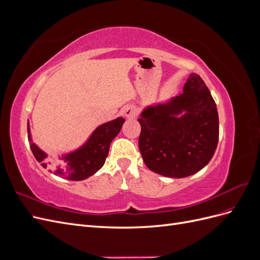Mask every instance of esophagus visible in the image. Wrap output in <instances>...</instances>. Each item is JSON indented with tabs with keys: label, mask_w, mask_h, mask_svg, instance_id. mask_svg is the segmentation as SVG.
I'll list each match as a JSON object with an SVG mask.
<instances>
[{
	"label": "esophagus",
	"mask_w": 260,
	"mask_h": 260,
	"mask_svg": "<svg viewBox=\"0 0 260 260\" xmlns=\"http://www.w3.org/2000/svg\"><path fill=\"white\" fill-rule=\"evenodd\" d=\"M139 113V109L135 105H128L123 108V114L127 118H135Z\"/></svg>",
	"instance_id": "obj_1"
}]
</instances>
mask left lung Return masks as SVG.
<instances>
[{
	"instance_id": "obj_1",
	"label": "left lung",
	"mask_w": 260,
	"mask_h": 260,
	"mask_svg": "<svg viewBox=\"0 0 260 260\" xmlns=\"http://www.w3.org/2000/svg\"><path fill=\"white\" fill-rule=\"evenodd\" d=\"M138 121L141 155L147 168L156 174L188 177L205 167L215 154L218 111L199 75L191 74L183 93L168 103L146 107Z\"/></svg>"
}]
</instances>
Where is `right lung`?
Here are the masks:
<instances>
[{"label":"right lung","instance_id":"1","mask_svg":"<svg viewBox=\"0 0 260 260\" xmlns=\"http://www.w3.org/2000/svg\"><path fill=\"white\" fill-rule=\"evenodd\" d=\"M123 122V118L119 117L115 120L101 124L100 127L94 130L84 145L78 148L77 151L61 157L62 164L56 167L54 174L60 178L73 181L84 180L95 174L98 170L103 167L108 155L109 145L119 133ZM28 140L36 159L45 168L48 166V162L45 160L48 155L32 142V139L30 136L29 122Z\"/></svg>","mask_w":260,"mask_h":260}]
</instances>
